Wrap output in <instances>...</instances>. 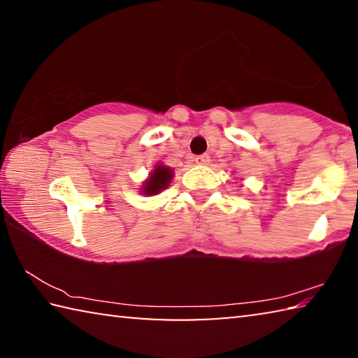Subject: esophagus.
Wrapping results in <instances>:
<instances>
[{
    "label": "esophagus",
    "mask_w": 358,
    "mask_h": 358,
    "mask_svg": "<svg viewBox=\"0 0 358 358\" xmlns=\"http://www.w3.org/2000/svg\"><path fill=\"white\" fill-rule=\"evenodd\" d=\"M196 164H199V166H207L208 162H210V156L208 155H199V156H196Z\"/></svg>",
    "instance_id": "obj_1"
}]
</instances>
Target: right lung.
<instances>
[{
  "instance_id": "1",
  "label": "right lung",
  "mask_w": 358,
  "mask_h": 358,
  "mask_svg": "<svg viewBox=\"0 0 358 358\" xmlns=\"http://www.w3.org/2000/svg\"><path fill=\"white\" fill-rule=\"evenodd\" d=\"M173 177L172 171L166 166H156V169L153 171V173L150 175V178L145 181V186H143V194H157L162 189H166L171 183V180Z\"/></svg>"
}]
</instances>
